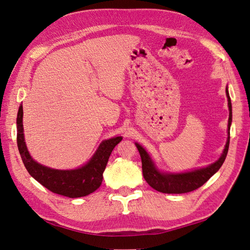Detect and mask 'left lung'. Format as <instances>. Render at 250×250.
<instances>
[{
    "instance_id": "8db88e82",
    "label": "left lung",
    "mask_w": 250,
    "mask_h": 250,
    "mask_svg": "<svg viewBox=\"0 0 250 250\" xmlns=\"http://www.w3.org/2000/svg\"><path fill=\"white\" fill-rule=\"evenodd\" d=\"M226 96H228L229 101V138L226 141V145L223 150V152L214 164H210L208 167L196 169L193 171L188 172H180V173H164L158 170L153 161L151 160L150 155L147 153V151L144 149L140 144L135 143L141 158H142V170L144 178L148 183V185L153 188L154 190L167 193V194H183L192 192L196 188H200L204 185L207 181L214 175V174L221 168L223 165L226 155H228V151L229 147V130H230V124H231V118H232V111H231V102L229 94V88L225 89Z\"/></svg>"
}]
</instances>
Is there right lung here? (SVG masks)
Returning <instances> with one entry per match:
<instances>
[{"instance_id": "add662e5", "label": "right lung", "mask_w": 250, "mask_h": 250, "mask_svg": "<svg viewBox=\"0 0 250 250\" xmlns=\"http://www.w3.org/2000/svg\"><path fill=\"white\" fill-rule=\"evenodd\" d=\"M18 148L27 171L35 180L53 193L70 198H78L95 192L102 184L103 172L106 168L108 158L122 137L103 141L90 161L78 169L56 170L35 162L27 149L24 127H22V105L17 118Z\"/></svg>"}]
</instances>
